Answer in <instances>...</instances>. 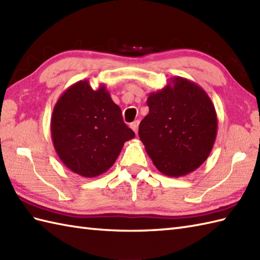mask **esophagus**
Returning <instances> with one entry per match:
<instances>
[{
	"instance_id": "esophagus-1",
	"label": "esophagus",
	"mask_w": 260,
	"mask_h": 260,
	"mask_svg": "<svg viewBox=\"0 0 260 260\" xmlns=\"http://www.w3.org/2000/svg\"><path fill=\"white\" fill-rule=\"evenodd\" d=\"M139 125H140V121L139 120H135L133 123L131 124V128L135 132V134L137 133V131H139Z\"/></svg>"
}]
</instances>
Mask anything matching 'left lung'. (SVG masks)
<instances>
[{
	"instance_id": "left-lung-1",
	"label": "left lung",
	"mask_w": 260,
	"mask_h": 260,
	"mask_svg": "<svg viewBox=\"0 0 260 260\" xmlns=\"http://www.w3.org/2000/svg\"><path fill=\"white\" fill-rule=\"evenodd\" d=\"M150 112L141 121L139 136L155 168L180 178L196 171L212 151L218 132L214 105L202 88L173 77L147 98Z\"/></svg>"
}]
</instances>
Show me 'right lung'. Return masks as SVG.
Instances as JSON below:
<instances>
[{
    "label": "right lung",
    "mask_w": 260,
    "mask_h": 260,
    "mask_svg": "<svg viewBox=\"0 0 260 260\" xmlns=\"http://www.w3.org/2000/svg\"><path fill=\"white\" fill-rule=\"evenodd\" d=\"M50 128L59 158L84 178L106 172L117 159L124 143L135 137L106 86L101 84L93 90L88 80L77 81L59 97Z\"/></svg>",
    "instance_id": "add662e5"
}]
</instances>
